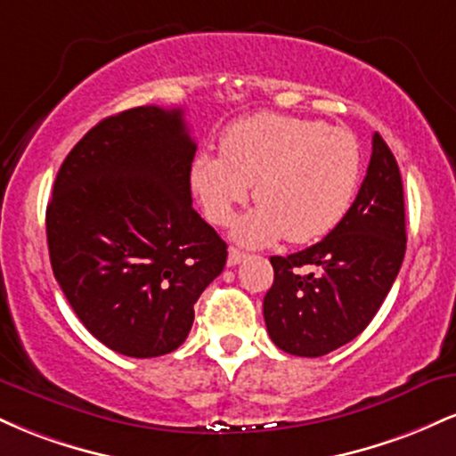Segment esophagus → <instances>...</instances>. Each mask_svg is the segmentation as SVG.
I'll use <instances>...</instances> for the list:
<instances>
[{"instance_id": "obj_1", "label": "esophagus", "mask_w": 456, "mask_h": 456, "mask_svg": "<svg viewBox=\"0 0 456 456\" xmlns=\"http://www.w3.org/2000/svg\"><path fill=\"white\" fill-rule=\"evenodd\" d=\"M246 259V255L242 253V250H238V248H229V257H227V265H238L240 261H244Z\"/></svg>"}]
</instances>
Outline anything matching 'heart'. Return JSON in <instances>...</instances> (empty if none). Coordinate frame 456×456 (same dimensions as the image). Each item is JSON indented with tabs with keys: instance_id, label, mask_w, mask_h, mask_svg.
<instances>
[{
	"instance_id": "b5f03b06",
	"label": "heart",
	"mask_w": 456,
	"mask_h": 456,
	"mask_svg": "<svg viewBox=\"0 0 456 456\" xmlns=\"http://www.w3.org/2000/svg\"><path fill=\"white\" fill-rule=\"evenodd\" d=\"M223 154L199 151L191 182L208 221L227 224L255 184L253 212L235 224L242 244H306L337 227L358 191L362 151L349 130L296 115L259 113L224 130Z\"/></svg>"
}]
</instances>
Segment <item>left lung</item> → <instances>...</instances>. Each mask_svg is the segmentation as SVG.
Instances as JSON below:
<instances>
[{
    "instance_id": "8db88e82",
    "label": "left lung",
    "mask_w": 456,
    "mask_h": 456,
    "mask_svg": "<svg viewBox=\"0 0 456 456\" xmlns=\"http://www.w3.org/2000/svg\"><path fill=\"white\" fill-rule=\"evenodd\" d=\"M405 242L401 171L375 133L366 177L341 223L300 253L270 257L274 282L264 319L276 347L319 358L354 341L388 296Z\"/></svg>"
}]
</instances>
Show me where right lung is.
I'll return each mask as SVG.
<instances>
[{"instance_id": "obj_1", "label": "right lung", "mask_w": 456, "mask_h": 456, "mask_svg": "<svg viewBox=\"0 0 456 456\" xmlns=\"http://www.w3.org/2000/svg\"><path fill=\"white\" fill-rule=\"evenodd\" d=\"M197 143L182 109L104 118L57 171L46 206L53 274L94 337L130 358L186 341L227 244L192 210Z\"/></svg>"}]
</instances>
